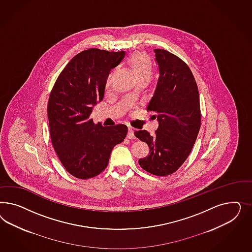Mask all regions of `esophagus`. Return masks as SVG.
Returning <instances> with one entry per match:
<instances>
[{"label": "esophagus", "mask_w": 252, "mask_h": 252, "mask_svg": "<svg viewBox=\"0 0 252 252\" xmlns=\"http://www.w3.org/2000/svg\"><path fill=\"white\" fill-rule=\"evenodd\" d=\"M127 138H129V139H133V138H135V135H134V128H133V127H129V128H128Z\"/></svg>", "instance_id": "34e87169"}]
</instances>
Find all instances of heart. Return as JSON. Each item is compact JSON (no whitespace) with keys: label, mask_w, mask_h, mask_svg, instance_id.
Wrapping results in <instances>:
<instances>
[{"label":"heart","mask_w":252,"mask_h":252,"mask_svg":"<svg viewBox=\"0 0 252 252\" xmlns=\"http://www.w3.org/2000/svg\"><path fill=\"white\" fill-rule=\"evenodd\" d=\"M130 65L133 69V72L137 79L145 78L150 80L153 76V66L149 57L143 54H133L129 59ZM112 73H110L106 77L105 86L106 88L110 85Z\"/></svg>","instance_id":"1"}]
</instances>
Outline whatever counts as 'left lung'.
Here are the masks:
<instances>
[{
	"label": "left lung",
	"instance_id": "1",
	"mask_svg": "<svg viewBox=\"0 0 252 252\" xmlns=\"http://www.w3.org/2000/svg\"><path fill=\"white\" fill-rule=\"evenodd\" d=\"M159 77L147 110L153 111L159 126L152 136L138 130L150 153L139 159L140 167L154 176L175 173L189 157L200 127L198 86L188 64L162 49H155Z\"/></svg>",
	"mask_w": 252,
	"mask_h": 252
}]
</instances>
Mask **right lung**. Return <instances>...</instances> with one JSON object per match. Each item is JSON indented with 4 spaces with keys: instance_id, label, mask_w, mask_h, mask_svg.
Listing matches in <instances>:
<instances>
[{
    "instance_id": "add662e5",
    "label": "right lung",
    "mask_w": 252,
    "mask_h": 252,
    "mask_svg": "<svg viewBox=\"0 0 252 252\" xmlns=\"http://www.w3.org/2000/svg\"><path fill=\"white\" fill-rule=\"evenodd\" d=\"M126 55L92 48L74 56L58 76L48 101V120L54 151L72 176L88 179L107 167L114 147L127 126L95 125L92 110L104 97L105 80Z\"/></svg>"
}]
</instances>
